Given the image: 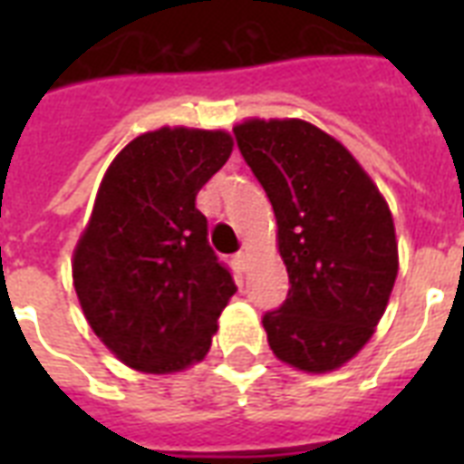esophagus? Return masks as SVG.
I'll use <instances>...</instances> for the list:
<instances>
[{
    "label": "esophagus",
    "instance_id": "34e87169",
    "mask_svg": "<svg viewBox=\"0 0 464 464\" xmlns=\"http://www.w3.org/2000/svg\"><path fill=\"white\" fill-rule=\"evenodd\" d=\"M236 265L246 272L247 265H250V253H247V250H240V253L236 255Z\"/></svg>",
    "mask_w": 464,
    "mask_h": 464
}]
</instances>
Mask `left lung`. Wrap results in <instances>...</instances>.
Segmentation results:
<instances>
[{"instance_id":"left-lung-1","label":"left lung","mask_w":464,"mask_h":464,"mask_svg":"<svg viewBox=\"0 0 464 464\" xmlns=\"http://www.w3.org/2000/svg\"><path fill=\"white\" fill-rule=\"evenodd\" d=\"M267 192L289 296L262 324L276 359L334 371L363 349L397 276L395 224L375 182L334 137L304 120L233 127Z\"/></svg>"}]
</instances>
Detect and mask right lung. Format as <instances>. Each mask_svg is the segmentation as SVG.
Here are the masks:
<instances>
[{
  "label": "right lung",
  "mask_w": 464,
  "mask_h": 464,
  "mask_svg": "<svg viewBox=\"0 0 464 464\" xmlns=\"http://www.w3.org/2000/svg\"><path fill=\"white\" fill-rule=\"evenodd\" d=\"M231 151L224 130L160 127L105 170L72 275L91 330L130 368L175 373L209 352L236 284L195 199Z\"/></svg>",
  "instance_id": "right-lung-1"
}]
</instances>
